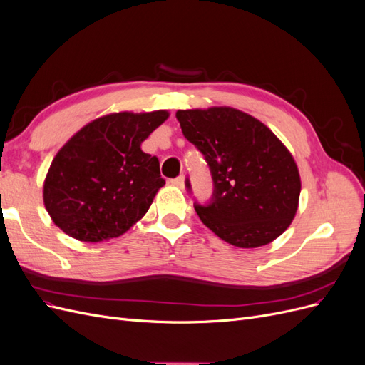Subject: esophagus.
I'll use <instances>...</instances> for the list:
<instances>
[{
	"label": "esophagus",
	"instance_id": "obj_1",
	"mask_svg": "<svg viewBox=\"0 0 365 365\" xmlns=\"http://www.w3.org/2000/svg\"><path fill=\"white\" fill-rule=\"evenodd\" d=\"M184 181H185V178H184V175H180V176H178V178H173V180H170L172 185H176V187H180V189H184Z\"/></svg>",
	"mask_w": 365,
	"mask_h": 365
}]
</instances>
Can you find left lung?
Segmentation results:
<instances>
[{
  "label": "left lung",
  "mask_w": 365,
  "mask_h": 365,
  "mask_svg": "<svg viewBox=\"0 0 365 365\" xmlns=\"http://www.w3.org/2000/svg\"><path fill=\"white\" fill-rule=\"evenodd\" d=\"M210 168L213 195L195 202L202 224L239 248L277 239L297 213L302 182L291 152L262 121L228 106L176 113ZM187 190H192L185 180Z\"/></svg>",
  "instance_id": "obj_1"
}]
</instances>
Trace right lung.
<instances>
[{"instance_id": "add662e5", "label": "right lung", "mask_w": 365, "mask_h": 365, "mask_svg": "<svg viewBox=\"0 0 365 365\" xmlns=\"http://www.w3.org/2000/svg\"><path fill=\"white\" fill-rule=\"evenodd\" d=\"M168 117V111L109 114L65 143L43 181V204L63 233L108 240L146 215L165 181L158 158L140 146Z\"/></svg>"}]
</instances>
